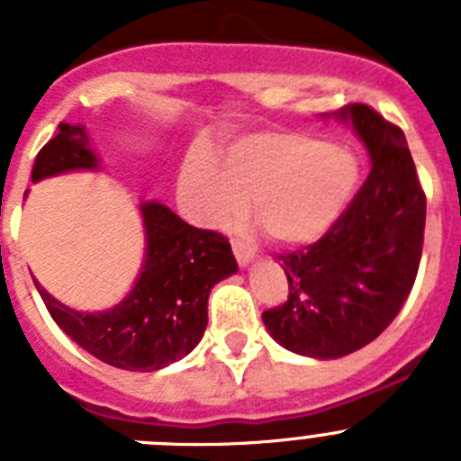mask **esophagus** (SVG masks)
I'll list each match as a JSON object with an SVG mask.
<instances>
[{
	"label": "esophagus",
	"instance_id": "1",
	"mask_svg": "<svg viewBox=\"0 0 461 461\" xmlns=\"http://www.w3.org/2000/svg\"><path fill=\"white\" fill-rule=\"evenodd\" d=\"M233 254H235V258H238L240 266H249L251 260H254L256 251L251 249L249 244L240 242V240H233Z\"/></svg>",
	"mask_w": 461,
	"mask_h": 461
}]
</instances>
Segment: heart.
<instances>
[{"label": "heart", "mask_w": 461, "mask_h": 461, "mask_svg": "<svg viewBox=\"0 0 461 461\" xmlns=\"http://www.w3.org/2000/svg\"><path fill=\"white\" fill-rule=\"evenodd\" d=\"M356 182L351 149L275 129L235 140L221 164L205 149L191 152L180 173V203L198 226H221L247 214L254 198L256 219L272 242L307 244L339 219Z\"/></svg>", "instance_id": "obj_1"}]
</instances>
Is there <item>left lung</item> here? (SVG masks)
<instances>
[{
  "mask_svg": "<svg viewBox=\"0 0 461 461\" xmlns=\"http://www.w3.org/2000/svg\"><path fill=\"white\" fill-rule=\"evenodd\" d=\"M335 117L351 122L372 170L323 238L279 256L288 297L263 312L272 339L319 360L348 356L393 323L418 275L427 212L404 131L365 104Z\"/></svg>",
  "mask_w": 461,
  "mask_h": 461,
  "instance_id": "obj_1",
  "label": "left lung"
}]
</instances>
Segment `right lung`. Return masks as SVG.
Returning a JSON list of instances; mask_svg holds the SVG:
<instances>
[{
	"mask_svg": "<svg viewBox=\"0 0 461 461\" xmlns=\"http://www.w3.org/2000/svg\"><path fill=\"white\" fill-rule=\"evenodd\" d=\"M96 166L85 126L62 122L36 154L32 182ZM140 212L145 260L120 304L99 313L73 312L34 284L52 321L80 348L117 369L154 372L194 351L205 332L212 286L235 275L238 263L226 235L189 226L161 203H142Z\"/></svg>",
	"mask_w": 461,
	"mask_h": 461,
	"instance_id": "1",
	"label": "right lung"
}]
</instances>
